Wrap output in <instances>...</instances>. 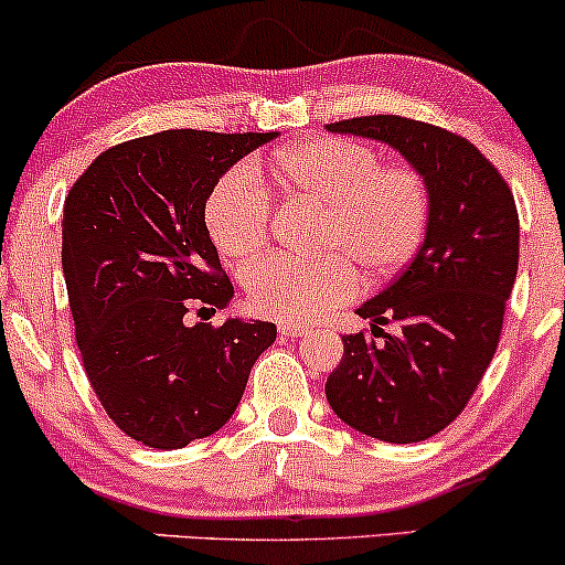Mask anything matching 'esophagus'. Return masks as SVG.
Segmentation results:
<instances>
[{
	"label": "esophagus",
	"instance_id": "obj_1",
	"mask_svg": "<svg viewBox=\"0 0 565 565\" xmlns=\"http://www.w3.org/2000/svg\"><path fill=\"white\" fill-rule=\"evenodd\" d=\"M278 334L289 337V339L302 337V334H308V326L295 323V321H281V323H278Z\"/></svg>",
	"mask_w": 565,
	"mask_h": 565
}]
</instances>
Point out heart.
I'll return each instance as SVG.
<instances>
[{
	"mask_svg": "<svg viewBox=\"0 0 565 565\" xmlns=\"http://www.w3.org/2000/svg\"><path fill=\"white\" fill-rule=\"evenodd\" d=\"M274 175L295 205L321 210L318 260L270 255L244 270L249 302L278 321H302L350 302L358 274L384 281L424 244L431 186L413 162H386L369 145L310 139L276 154ZM210 236L223 255L253 257L268 244L274 200L260 168L244 160L217 179L205 205Z\"/></svg>",
	"mask_w": 565,
	"mask_h": 565,
	"instance_id": "obj_1",
	"label": "heart"
}]
</instances>
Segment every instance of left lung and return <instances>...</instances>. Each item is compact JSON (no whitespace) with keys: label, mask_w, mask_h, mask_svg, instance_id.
I'll list each match as a JSON object with an SVG mask.
<instances>
[{"label":"left lung","mask_w":565,"mask_h":565,"mask_svg":"<svg viewBox=\"0 0 565 565\" xmlns=\"http://www.w3.org/2000/svg\"><path fill=\"white\" fill-rule=\"evenodd\" d=\"M326 128L392 145L431 186L424 244L382 295L358 308L373 326L342 337L344 355L326 397L369 437L392 445L429 439L463 413L498 350L519 270L513 192L471 141L447 128L403 115Z\"/></svg>","instance_id":"8db88e82"}]
</instances>
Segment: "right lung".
I'll use <instances>...</instances> for the list:
<instances>
[{
    "label": "right lung",
    "instance_id": "right-lung-1",
    "mask_svg": "<svg viewBox=\"0 0 565 565\" xmlns=\"http://www.w3.org/2000/svg\"><path fill=\"white\" fill-rule=\"evenodd\" d=\"M274 136H139L94 158L65 196L63 274L84 371L113 424L141 445L179 450L221 429L276 339L268 321L186 323L234 297L207 196Z\"/></svg>",
    "mask_w": 565,
    "mask_h": 565
}]
</instances>
